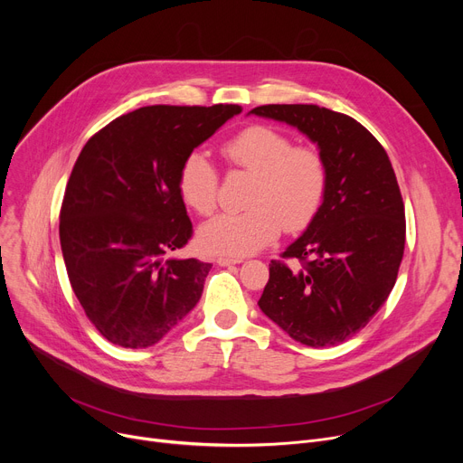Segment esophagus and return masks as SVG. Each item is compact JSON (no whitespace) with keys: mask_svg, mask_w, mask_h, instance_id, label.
Masks as SVG:
<instances>
[{"mask_svg":"<svg viewBox=\"0 0 463 463\" xmlns=\"http://www.w3.org/2000/svg\"><path fill=\"white\" fill-rule=\"evenodd\" d=\"M241 259H231V257H219L217 264L219 266H231V264H240Z\"/></svg>","mask_w":463,"mask_h":463,"instance_id":"esophagus-1","label":"esophagus"}]
</instances>
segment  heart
I'll use <instances>...</instances> for the list:
<instances>
[{
    "mask_svg": "<svg viewBox=\"0 0 463 463\" xmlns=\"http://www.w3.org/2000/svg\"><path fill=\"white\" fill-rule=\"evenodd\" d=\"M234 166L255 175L248 204L240 213L217 215L203 225L199 244L204 251L229 257H246L260 251L287 232H300L319 213L328 173L323 156L295 146L287 135L251 126L227 140L222 148ZM178 189L184 203L199 215H210L217 208L219 173L201 152L189 154L178 173Z\"/></svg>",
    "mask_w": 463,
    "mask_h": 463,
    "instance_id": "heart-1",
    "label": "heart"
}]
</instances>
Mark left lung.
I'll return each mask as SVG.
<instances>
[{
  "mask_svg": "<svg viewBox=\"0 0 463 463\" xmlns=\"http://www.w3.org/2000/svg\"><path fill=\"white\" fill-rule=\"evenodd\" d=\"M250 114L297 128L317 144L328 185L323 206L283 259L272 260L259 307L307 347L345 342L366 326L396 283L405 210L391 159L347 114L317 105H262Z\"/></svg>",
  "mask_w": 463,
  "mask_h": 463,
  "instance_id": "8db88e82",
  "label": "left lung"
}]
</instances>
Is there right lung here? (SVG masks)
Masks as SVG:
<instances>
[{"instance_id":"right-lung-1","label":"right lung","mask_w":463,"mask_h":463,"mask_svg":"<svg viewBox=\"0 0 463 463\" xmlns=\"http://www.w3.org/2000/svg\"><path fill=\"white\" fill-rule=\"evenodd\" d=\"M238 105L142 107L82 148L65 187L60 241L72 290L110 344H157L201 300L210 262L166 259L193 225L178 189L184 159Z\"/></svg>"}]
</instances>
